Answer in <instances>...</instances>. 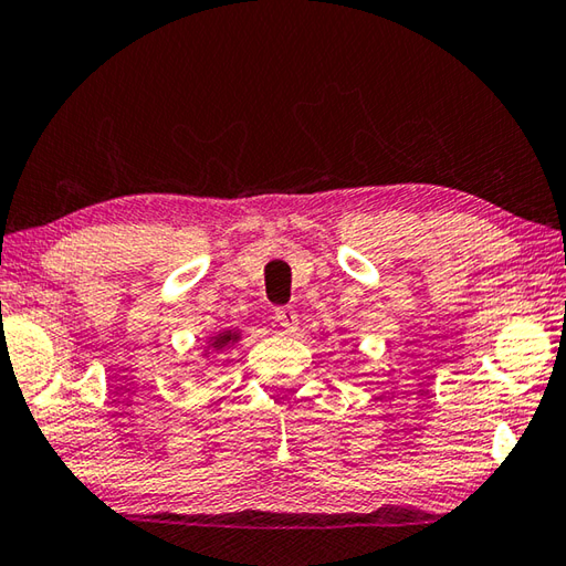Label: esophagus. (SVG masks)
I'll list each match as a JSON object with an SVG mask.
<instances>
[{"mask_svg":"<svg viewBox=\"0 0 566 566\" xmlns=\"http://www.w3.org/2000/svg\"><path fill=\"white\" fill-rule=\"evenodd\" d=\"M275 323H279L285 333H293L297 327V313L293 307H279V311H275Z\"/></svg>","mask_w":566,"mask_h":566,"instance_id":"34e87169","label":"esophagus"}]
</instances>
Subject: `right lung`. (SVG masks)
I'll return each instance as SVG.
<instances>
[{
  "instance_id": "1",
  "label": "right lung",
  "mask_w": 566,
  "mask_h": 566,
  "mask_svg": "<svg viewBox=\"0 0 566 566\" xmlns=\"http://www.w3.org/2000/svg\"><path fill=\"white\" fill-rule=\"evenodd\" d=\"M241 343V333L239 329H219V333L207 337V347H205V357H209L211 352H223V349H233ZM201 375V371H197Z\"/></svg>"
}]
</instances>
